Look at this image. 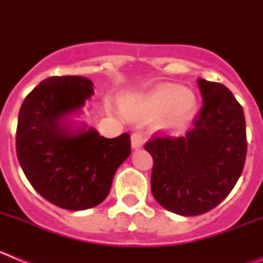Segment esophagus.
<instances>
[{
    "label": "esophagus",
    "mask_w": 263,
    "mask_h": 263,
    "mask_svg": "<svg viewBox=\"0 0 263 263\" xmlns=\"http://www.w3.org/2000/svg\"><path fill=\"white\" fill-rule=\"evenodd\" d=\"M143 142H145V139H143V136L139 133V132H136V133L132 134V147L133 148L142 147Z\"/></svg>",
    "instance_id": "obj_1"
}]
</instances>
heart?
<instances>
[{
	"instance_id": "b5f03b06",
	"label": "heart",
	"mask_w": 263,
	"mask_h": 263,
	"mask_svg": "<svg viewBox=\"0 0 263 263\" xmlns=\"http://www.w3.org/2000/svg\"><path fill=\"white\" fill-rule=\"evenodd\" d=\"M126 115L138 120L157 118L159 130L182 129L196 111V97L191 90L175 84H160L146 93L132 95L122 100Z\"/></svg>"
}]
</instances>
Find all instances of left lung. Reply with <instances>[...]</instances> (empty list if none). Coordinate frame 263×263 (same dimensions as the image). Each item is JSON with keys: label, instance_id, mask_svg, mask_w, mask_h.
Returning a JSON list of instances; mask_svg holds the SVG:
<instances>
[{"label": "left lung", "instance_id": "8db88e82", "mask_svg": "<svg viewBox=\"0 0 263 263\" xmlns=\"http://www.w3.org/2000/svg\"><path fill=\"white\" fill-rule=\"evenodd\" d=\"M203 106L184 137L154 134L152 192L160 205L182 216L203 215L221 203L246 159L242 106L225 85L199 79Z\"/></svg>", "mask_w": 263, "mask_h": 263}]
</instances>
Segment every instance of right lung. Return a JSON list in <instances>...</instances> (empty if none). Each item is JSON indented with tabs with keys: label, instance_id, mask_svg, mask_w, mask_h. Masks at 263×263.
Listing matches in <instances>:
<instances>
[{
	"label": "right lung",
	"instance_id": "add662e5",
	"mask_svg": "<svg viewBox=\"0 0 263 263\" xmlns=\"http://www.w3.org/2000/svg\"><path fill=\"white\" fill-rule=\"evenodd\" d=\"M95 93L83 76H51L30 92L18 115L15 148L30 184L47 201L83 211L105 200L120 164L130 155V136L105 138L87 126H69Z\"/></svg>",
	"mask_w": 263,
	"mask_h": 263
}]
</instances>
